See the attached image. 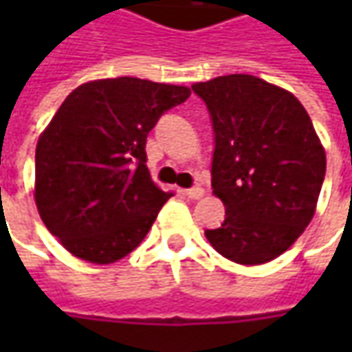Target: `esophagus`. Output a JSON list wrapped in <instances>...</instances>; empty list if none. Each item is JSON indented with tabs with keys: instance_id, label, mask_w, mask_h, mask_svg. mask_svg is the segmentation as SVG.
I'll return each instance as SVG.
<instances>
[{
	"instance_id": "obj_1",
	"label": "esophagus",
	"mask_w": 352,
	"mask_h": 352,
	"mask_svg": "<svg viewBox=\"0 0 352 352\" xmlns=\"http://www.w3.org/2000/svg\"><path fill=\"white\" fill-rule=\"evenodd\" d=\"M184 194L190 197V199H199V197L204 196V190H201L199 186H194V188H188V190H184Z\"/></svg>"
}]
</instances>
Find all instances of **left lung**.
<instances>
[{
	"instance_id": "1",
	"label": "left lung",
	"mask_w": 352,
	"mask_h": 352,
	"mask_svg": "<svg viewBox=\"0 0 352 352\" xmlns=\"http://www.w3.org/2000/svg\"><path fill=\"white\" fill-rule=\"evenodd\" d=\"M211 117V188L225 221L211 247L239 264L280 256L309 225L325 178V151L290 91L256 76L229 74L192 86Z\"/></svg>"
}]
</instances>
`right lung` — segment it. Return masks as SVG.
<instances>
[{"label": "right lung", "mask_w": 352, "mask_h": 352, "mask_svg": "<svg viewBox=\"0 0 352 352\" xmlns=\"http://www.w3.org/2000/svg\"><path fill=\"white\" fill-rule=\"evenodd\" d=\"M190 89L141 78L82 84L36 142L34 201L64 249L94 264L135 250L172 194L151 180L146 137Z\"/></svg>", "instance_id": "obj_1"}]
</instances>
